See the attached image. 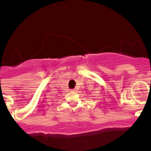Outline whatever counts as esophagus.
I'll use <instances>...</instances> for the list:
<instances>
[{
	"label": "esophagus",
	"mask_w": 151,
	"mask_h": 151,
	"mask_svg": "<svg viewBox=\"0 0 151 151\" xmlns=\"http://www.w3.org/2000/svg\"><path fill=\"white\" fill-rule=\"evenodd\" d=\"M71 91H72V92L75 93V92H77V90H76V89H73V90H71Z\"/></svg>",
	"instance_id": "obj_1"
}]
</instances>
